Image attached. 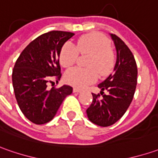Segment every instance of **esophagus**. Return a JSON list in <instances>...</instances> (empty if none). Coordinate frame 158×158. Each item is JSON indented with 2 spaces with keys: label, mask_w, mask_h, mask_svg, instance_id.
<instances>
[{
  "label": "esophagus",
  "mask_w": 158,
  "mask_h": 158,
  "mask_svg": "<svg viewBox=\"0 0 158 158\" xmlns=\"http://www.w3.org/2000/svg\"><path fill=\"white\" fill-rule=\"evenodd\" d=\"M80 92H81V91L79 89H78V88H73V93H77V94H78V93H80Z\"/></svg>",
  "instance_id": "obj_1"
}]
</instances>
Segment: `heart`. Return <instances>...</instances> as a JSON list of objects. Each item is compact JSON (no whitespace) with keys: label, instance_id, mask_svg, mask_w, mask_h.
Masks as SVG:
<instances>
[{"label":"heart","instance_id":"1","mask_svg":"<svg viewBox=\"0 0 158 158\" xmlns=\"http://www.w3.org/2000/svg\"><path fill=\"white\" fill-rule=\"evenodd\" d=\"M79 53L89 55L85 65L88 68L75 67L67 71L64 79L69 85L82 88L94 82L98 74L106 76L111 73L114 65V53L110 41L100 33H89L80 36L74 46L72 43L63 45L59 53V61L64 67L69 68L76 62Z\"/></svg>","mask_w":158,"mask_h":158}]
</instances>
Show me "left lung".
Masks as SVG:
<instances>
[{"label":"left lung","instance_id":"1","mask_svg":"<svg viewBox=\"0 0 158 158\" xmlns=\"http://www.w3.org/2000/svg\"><path fill=\"white\" fill-rule=\"evenodd\" d=\"M110 35L117 54L114 72L98 85L102 97L92 94L93 101L86 109L88 119L101 127L111 126L123 117L133 100L137 83V66L132 52L120 37Z\"/></svg>","mask_w":158,"mask_h":158}]
</instances>
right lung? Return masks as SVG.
I'll return each instance as SVG.
<instances>
[{
  "mask_svg": "<svg viewBox=\"0 0 158 158\" xmlns=\"http://www.w3.org/2000/svg\"><path fill=\"white\" fill-rule=\"evenodd\" d=\"M72 32L52 30L39 35L20 54L12 73L15 95L21 111L35 124L51 122L73 87L64 85L47 89L52 78L59 80V53Z\"/></svg>",
  "mask_w": 158,
  "mask_h": 158,
  "instance_id": "right-lung-1",
  "label": "right lung"
}]
</instances>
